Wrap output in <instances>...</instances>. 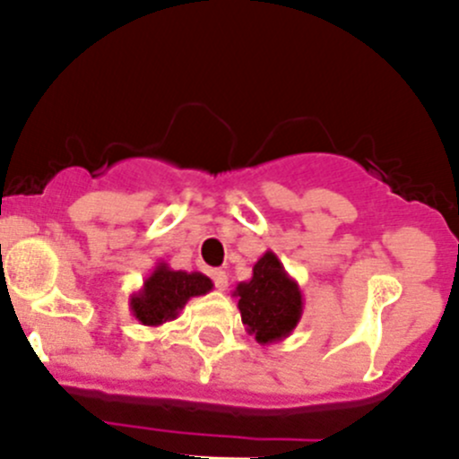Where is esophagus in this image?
Returning <instances> with one entry per match:
<instances>
[{"mask_svg": "<svg viewBox=\"0 0 459 459\" xmlns=\"http://www.w3.org/2000/svg\"><path fill=\"white\" fill-rule=\"evenodd\" d=\"M211 277L212 281H215L217 290H226V286H229V275H226V271H212Z\"/></svg>", "mask_w": 459, "mask_h": 459, "instance_id": "obj_1", "label": "esophagus"}]
</instances>
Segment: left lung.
<instances>
[{"label":"left lung","instance_id":"8db88e82","mask_svg":"<svg viewBox=\"0 0 459 459\" xmlns=\"http://www.w3.org/2000/svg\"><path fill=\"white\" fill-rule=\"evenodd\" d=\"M233 298H238L247 333L262 346L286 340L304 313L302 289L273 251L257 259L251 280L239 281Z\"/></svg>","mask_w":459,"mask_h":459}]
</instances>
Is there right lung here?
Returning <instances> with one entry per match:
<instances>
[{"mask_svg": "<svg viewBox=\"0 0 459 459\" xmlns=\"http://www.w3.org/2000/svg\"><path fill=\"white\" fill-rule=\"evenodd\" d=\"M208 290H212V281L204 273L173 271L166 262H157L142 289L131 295L128 307L143 326H161L178 319L188 299L206 295Z\"/></svg>", "mask_w": 459, "mask_h": 459, "instance_id": "1", "label": "right lung"}]
</instances>
